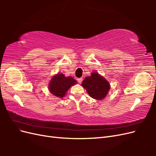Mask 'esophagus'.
Wrapping results in <instances>:
<instances>
[{"instance_id":"1","label":"esophagus","mask_w":156,"mask_h":156,"mask_svg":"<svg viewBox=\"0 0 156 156\" xmlns=\"http://www.w3.org/2000/svg\"><path fill=\"white\" fill-rule=\"evenodd\" d=\"M77 81H78V83H81L82 81H83V78H78V79H77Z\"/></svg>"}]
</instances>
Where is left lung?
<instances>
[{"label": "left lung", "mask_w": 156, "mask_h": 156, "mask_svg": "<svg viewBox=\"0 0 156 156\" xmlns=\"http://www.w3.org/2000/svg\"><path fill=\"white\" fill-rule=\"evenodd\" d=\"M81 85L87 90L90 96L97 100L105 98L110 89L108 82L96 72L92 73L90 76L84 79Z\"/></svg>", "instance_id": "left-lung-1"}]
</instances>
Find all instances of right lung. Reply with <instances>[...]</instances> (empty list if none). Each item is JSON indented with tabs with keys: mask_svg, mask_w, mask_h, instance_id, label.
Here are the masks:
<instances>
[{
	"mask_svg": "<svg viewBox=\"0 0 156 156\" xmlns=\"http://www.w3.org/2000/svg\"><path fill=\"white\" fill-rule=\"evenodd\" d=\"M77 83L72 77H66L63 74H56L52 77L49 84L50 92L59 98L64 97L68 89Z\"/></svg>",
	"mask_w": 156,
	"mask_h": 156,
	"instance_id": "right-lung-1",
	"label": "right lung"
}]
</instances>
